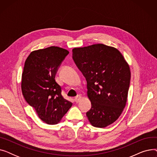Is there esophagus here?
<instances>
[{
    "mask_svg": "<svg viewBox=\"0 0 157 157\" xmlns=\"http://www.w3.org/2000/svg\"><path fill=\"white\" fill-rule=\"evenodd\" d=\"M81 96L79 95H77V96L75 97V98H74V100H75V102H76V103H78V102H79L81 101Z\"/></svg>",
    "mask_w": 157,
    "mask_h": 157,
    "instance_id": "esophagus-1",
    "label": "esophagus"
}]
</instances>
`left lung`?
<instances>
[{"instance_id":"obj_1","label":"left lung","mask_w":157,"mask_h":157,"mask_svg":"<svg viewBox=\"0 0 157 157\" xmlns=\"http://www.w3.org/2000/svg\"><path fill=\"white\" fill-rule=\"evenodd\" d=\"M72 59L87 81L92 108L86 117L104 128L120 117L126 105L130 80L129 65L112 46L95 44L72 49Z\"/></svg>"}]
</instances>
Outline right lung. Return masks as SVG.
<instances>
[{
	"label": "right lung",
	"instance_id": "obj_1",
	"mask_svg": "<svg viewBox=\"0 0 157 157\" xmlns=\"http://www.w3.org/2000/svg\"><path fill=\"white\" fill-rule=\"evenodd\" d=\"M67 49L50 46L33 51L25 62L21 91L39 118L49 125L59 123L72 103L62 95L55 79L58 68L69 54Z\"/></svg>",
	"mask_w": 157,
	"mask_h": 157
}]
</instances>
